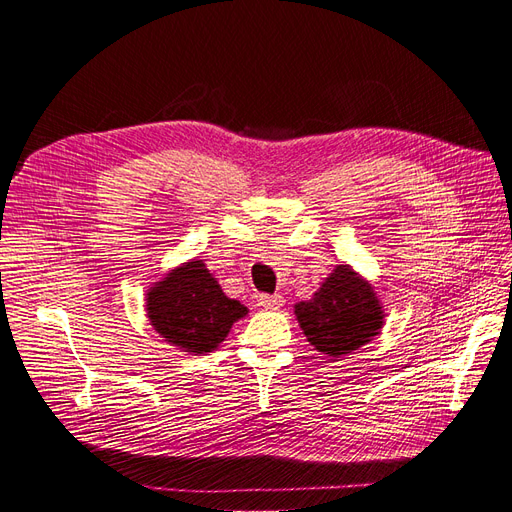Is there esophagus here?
Wrapping results in <instances>:
<instances>
[{
    "label": "esophagus",
    "instance_id": "esophagus-1",
    "mask_svg": "<svg viewBox=\"0 0 512 512\" xmlns=\"http://www.w3.org/2000/svg\"><path fill=\"white\" fill-rule=\"evenodd\" d=\"M258 301L265 309H280L284 305L282 294H260Z\"/></svg>",
    "mask_w": 512,
    "mask_h": 512
}]
</instances>
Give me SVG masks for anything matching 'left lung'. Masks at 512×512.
Masks as SVG:
<instances>
[{"mask_svg": "<svg viewBox=\"0 0 512 512\" xmlns=\"http://www.w3.org/2000/svg\"><path fill=\"white\" fill-rule=\"evenodd\" d=\"M294 314L307 342L331 359L369 344L384 322L374 286L348 265H337L312 299L294 305Z\"/></svg>", "mask_w": 512, "mask_h": 512, "instance_id": "1", "label": "left lung"}]
</instances>
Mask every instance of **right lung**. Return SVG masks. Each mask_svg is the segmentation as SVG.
Listing matches in <instances>:
<instances>
[{"label": "right lung", "mask_w": 512, "mask_h": 512, "mask_svg": "<svg viewBox=\"0 0 512 512\" xmlns=\"http://www.w3.org/2000/svg\"><path fill=\"white\" fill-rule=\"evenodd\" d=\"M247 307L228 299L203 260L166 273L147 292V316L168 344L190 354L218 348Z\"/></svg>", "instance_id": "add662e5"}]
</instances>
